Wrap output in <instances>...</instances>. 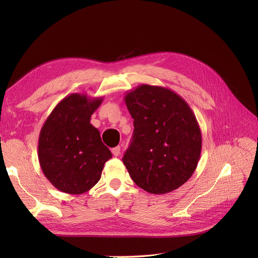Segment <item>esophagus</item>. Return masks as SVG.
Returning a JSON list of instances; mask_svg holds the SVG:
<instances>
[{"label":"esophagus","instance_id":"1","mask_svg":"<svg viewBox=\"0 0 258 258\" xmlns=\"http://www.w3.org/2000/svg\"><path fill=\"white\" fill-rule=\"evenodd\" d=\"M112 154L114 156H118L120 154V146H116V147L112 148Z\"/></svg>","mask_w":258,"mask_h":258}]
</instances>
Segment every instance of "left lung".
<instances>
[{"label":"left lung","mask_w":258,"mask_h":258,"mask_svg":"<svg viewBox=\"0 0 258 258\" xmlns=\"http://www.w3.org/2000/svg\"><path fill=\"white\" fill-rule=\"evenodd\" d=\"M134 118V137L123 165L134 182L147 192L177 189L197 168L201 131L190 106L160 86L140 85L124 96Z\"/></svg>","instance_id":"1"}]
</instances>
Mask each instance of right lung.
Instances as JSON below:
<instances>
[{"instance_id":"right-lung-1","label":"right lung","mask_w":258,"mask_h":258,"mask_svg":"<svg viewBox=\"0 0 258 258\" xmlns=\"http://www.w3.org/2000/svg\"><path fill=\"white\" fill-rule=\"evenodd\" d=\"M103 98L71 93L53 108L38 138V161L43 173L57 189L81 195L101 177L112 153L103 144L90 117Z\"/></svg>"}]
</instances>
